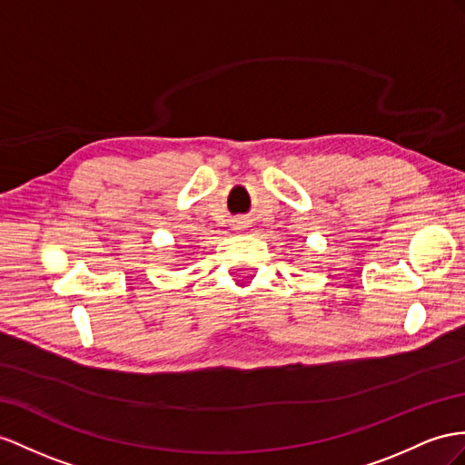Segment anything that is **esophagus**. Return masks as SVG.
<instances>
[{
	"label": "esophagus",
	"instance_id": "obj_1",
	"mask_svg": "<svg viewBox=\"0 0 465 465\" xmlns=\"http://www.w3.org/2000/svg\"><path fill=\"white\" fill-rule=\"evenodd\" d=\"M243 228H245V223L242 220H237L235 222V230H243Z\"/></svg>",
	"mask_w": 465,
	"mask_h": 465
}]
</instances>
